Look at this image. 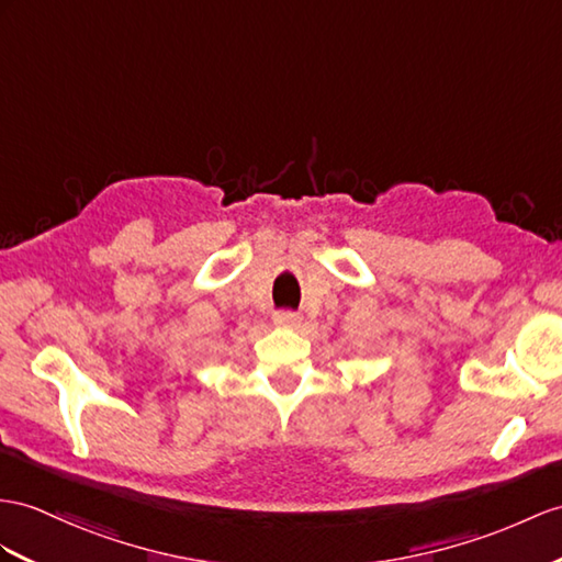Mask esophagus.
I'll return each mask as SVG.
<instances>
[{
  "label": "esophagus",
  "instance_id": "34e87169",
  "mask_svg": "<svg viewBox=\"0 0 562 562\" xmlns=\"http://www.w3.org/2000/svg\"><path fill=\"white\" fill-rule=\"evenodd\" d=\"M273 322H277L279 326H295L300 322V314L293 310H281L273 314Z\"/></svg>",
  "mask_w": 562,
  "mask_h": 562
}]
</instances>
